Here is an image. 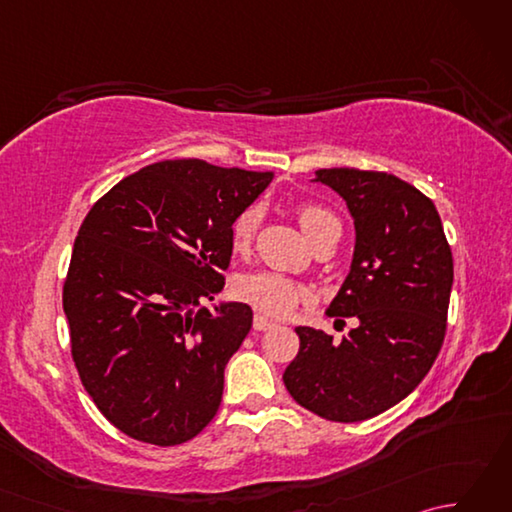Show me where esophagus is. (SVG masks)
I'll use <instances>...</instances> for the list:
<instances>
[{"mask_svg":"<svg viewBox=\"0 0 512 512\" xmlns=\"http://www.w3.org/2000/svg\"><path fill=\"white\" fill-rule=\"evenodd\" d=\"M253 328H255L257 332H266V330H270V328H275V321H270V319L262 317V314H255Z\"/></svg>","mask_w":512,"mask_h":512,"instance_id":"esophagus-1","label":"esophagus"}]
</instances>
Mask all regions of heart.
<instances>
[{
	"label": "heart",
	"instance_id": "heart-1",
	"mask_svg": "<svg viewBox=\"0 0 512 512\" xmlns=\"http://www.w3.org/2000/svg\"><path fill=\"white\" fill-rule=\"evenodd\" d=\"M297 220L310 242L323 231H328V228L341 226L330 209L314 202H303L297 206ZM257 226L259 211L255 206H248V209L235 217L231 226V244L237 253H246L253 246ZM235 292L239 299L250 303L259 312L270 314V317H286L299 303L308 299L306 286H301L295 279H288L279 273H268V270L239 277Z\"/></svg>",
	"mask_w": 512,
	"mask_h": 512
}]
</instances>
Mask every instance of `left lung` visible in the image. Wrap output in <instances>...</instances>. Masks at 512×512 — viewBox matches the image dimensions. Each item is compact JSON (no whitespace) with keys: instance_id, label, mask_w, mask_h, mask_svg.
I'll return each instance as SVG.
<instances>
[{"instance_id":"1","label":"left lung","mask_w":512,"mask_h":512,"mask_svg":"<svg viewBox=\"0 0 512 512\" xmlns=\"http://www.w3.org/2000/svg\"><path fill=\"white\" fill-rule=\"evenodd\" d=\"M314 182L328 184L352 213L350 275L328 317H356L358 325L341 341L297 328L299 354L284 383L317 416L361 422L407 398L436 361L447 332L453 255L436 206L409 182L347 167L319 169Z\"/></svg>"}]
</instances>
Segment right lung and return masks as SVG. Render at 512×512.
<instances>
[{"label": "right lung", "instance_id": "1", "mask_svg": "<svg viewBox=\"0 0 512 512\" xmlns=\"http://www.w3.org/2000/svg\"><path fill=\"white\" fill-rule=\"evenodd\" d=\"M273 171L198 158L140 169L96 202L74 239L63 312L81 383L125 436L173 447L213 420L224 367L253 325L224 288L235 217Z\"/></svg>", "mask_w": 512, "mask_h": 512}]
</instances>
